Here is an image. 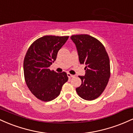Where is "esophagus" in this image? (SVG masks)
<instances>
[{
    "instance_id": "obj_1",
    "label": "esophagus",
    "mask_w": 133,
    "mask_h": 133,
    "mask_svg": "<svg viewBox=\"0 0 133 133\" xmlns=\"http://www.w3.org/2000/svg\"><path fill=\"white\" fill-rule=\"evenodd\" d=\"M68 76L69 78H71V77H74V75H72L71 74H70V73H68Z\"/></svg>"
}]
</instances>
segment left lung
<instances>
[{
    "label": "left lung",
    "instance_id": "1",
    "mask_svg": "<svg viewBox=\"0 0 133 133\" xmlns=\"http://www.w3.org/2000/svg\"><path fill=\"white\" fill-rule=\"evenodd\" d=\"M80 63L86 64L84 76L76 92L85 100L92 101L101 95L110 77V61L103 44L96 38L87 34L73 35Z\"/></svg>",
    "mask_w": 133,
    "mask_h": 133
}]
</instances>
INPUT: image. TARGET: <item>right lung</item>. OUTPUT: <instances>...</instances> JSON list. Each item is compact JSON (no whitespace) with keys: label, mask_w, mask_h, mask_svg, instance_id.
Segmentation results:
<instances>
[{"label":"right lung","mask_w":133,"mask_h":133,"mask_svg":"<svg viewBox=\"0 0 133 133\" xmlns=\"http://www.w3.org/2000/svg\"><path fill=\"white\" fill-rule=\"evenodd\" d=\"M69 36H45L30 45L24 60L25 81L31 92L42 101H51L60 94L68 81L65 72L57 73L49 66Z\"/></svg>","instance_id":"right-lung-1"}]
</instances>
